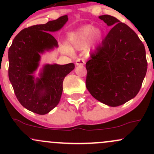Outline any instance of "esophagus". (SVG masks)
<instances>
[{"label": "esophagus", "mask_w": 154, "mask_h": 154, "mask_svg": "<svg viewBox=\"0 0 154 154\" xmlns=\"http://www.w3.org/2000/svg\"><path fill=\"white\" fill-rule=\"evenodd\" d=\"M85 63V61L84 59H77L76 60V65L77 66H83Z\"/></svg>", "instance_id": "obj_1"}]
</instances>
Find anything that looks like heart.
<instances>
[{
  "mask_svg": "<svg viewBox=\"0 0 154 154\" xmlns=\"http://www.w3.org/2000/svg\"><path fill=\"white\" fill-rule=\"evenodd\" d=\"M102 39V32L98 28H94L91 25L83 26L77 32L74 33L70 37V43L75 48H82L91 41L93 45L99 43ZM64 52L71 54L72 49L69 46H63Z\"/></svg>",
  "mask_w": 154,
  "mask_h": 154,
  "instance_id": "b5f03b06",
  "label": "heart"
}]
</instances>
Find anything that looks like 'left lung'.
<instances>
[{"label":"left lung","instance_id":"8db88e82","mask_svg":"<svg viewBox=\"0 0 154 154\" xmlns=\"http://www.w3.org/2000/svg\"><path fill=\"white\" fill-rule=\"evenodd\" d=\"M99 19L111 29L86 63V88L95 99L115 107L138 93L147 72L146 50L125 23L110 15Z\"/></svg>","mask_w":154,"mask_h":154}]
</instances>
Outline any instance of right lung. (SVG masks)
<instances>
[{"label":"right lung","instance_id":"right-lung-1","mask_svg":"<svg viewBox=\"0 0 154 154\" xmlns=\"http://www.w3.org/2000/svg\"><path fill=\"white\" fill-rule=\"evenodd\" d=\"M68 21L66 15L46 24L22 29L8 49V77L17 99L29 111L40 115L48 114L59 103L64 77L75 69L73 63L45 64L35 78L40 55L58 47L50 32L59 30Z\"/></svg>","mask_w":154,"mask_h":154}]
</instances>
